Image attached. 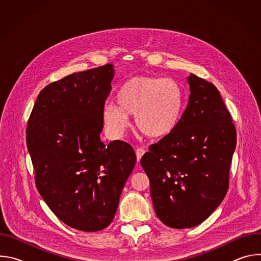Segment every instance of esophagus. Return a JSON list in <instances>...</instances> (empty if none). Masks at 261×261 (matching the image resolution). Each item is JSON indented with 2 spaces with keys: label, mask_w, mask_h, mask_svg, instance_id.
I'll use <instances>...</instances> for the list:
<instances>
[{
  "label": "esophagus",
  "mask_w": 261,
  "mask_h": 261,
  "mask_svg": "<svg viewBox=\"0 0 261 261\" xmlns=\"http://www.w3.org/2000/svg\"><path fill=\"white\" fill-rule=\"evenodd\" d=\"M145 153V150L142 147H137L136 148V158H137V161H139L141 159V157L143 156V154Z\"/></svg>",
  "instance_id": "obj_1"
}]
</instances>
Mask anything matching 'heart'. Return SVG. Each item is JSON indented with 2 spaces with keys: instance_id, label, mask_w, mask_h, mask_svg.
Instances as JSON below:
<instances>
[{
  "instance_id": "1",
  "label": "heart",
  "mask_w": 261,
  "mask_h": 261,
  "mask_svg": "<svg viewBox=\"0 0 261 261\" xmlns=\"http://www.w3.org/2000/svg\"><path fill=\"white\" fill-rule=\"evenodd\" d=\"M116 103L104 106L107 124L117 129L128 125L134 116L137 129L148 137H163L179 123L185 93L174 80L155 76H135L119 89Z\"/></svg>"
}]
</instances>
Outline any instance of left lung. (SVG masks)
I'll return each instance as SVG.
<instances>
[{
    "mask_svg": "<svg viewBox=\"0 0 261 261\" xmlns=\"http://www.w3.org/2000/svg\"><path fill=\"white\" fill-rule=\"evenodd\" d=\"M176 128L148 146L140 164L151 185L157 217L171 228L203 222L224 199L237 131L217 88L194 74Z\"/></svg>",
    "mask_w": 261,
    "mask_h": 261,
    "instance_id": "obj_1",
    "label": "left lung"
}]
</instances>
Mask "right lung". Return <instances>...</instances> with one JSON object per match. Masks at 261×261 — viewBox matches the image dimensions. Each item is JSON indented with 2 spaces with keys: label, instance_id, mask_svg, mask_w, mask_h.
<instances>
[{
  "label": "right lung",
  "instance_id": "obj_1",
  "mask_svg": "<svg viewBox=\"0 0 261 261\" xmlns=\"http://www.w3.org/2000/svg\"><path fill=\"white\" fill-rule=\"evenodd\" d=\"M114 66L73 73L46 86L27 128L37 190L68 226L87 232L114 220L136 156L122 140L100 139Z\"/></svg>",
  "mask_w": 261,
  "mask_h": 261
}]
</instances>
